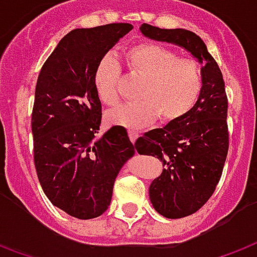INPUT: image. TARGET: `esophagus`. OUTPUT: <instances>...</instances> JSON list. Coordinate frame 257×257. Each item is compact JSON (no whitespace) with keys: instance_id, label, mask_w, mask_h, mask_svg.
<instances>
[{"instance_id":"obj_1","label":"esophagus","mask_w":257,"mask_h":257,"mask_svg":"<svg viewBox=\"0 0 257 257\" xmlns=\"http://www.w3.org/2000/svg\"><path fill=\"white\" fill-rule=\"evenodd\" d=\"M128 135H129V139L132 143L138 141V138H139V132L138 131H135V129H129L128 131Z\"/></svg>"}]
</instances>
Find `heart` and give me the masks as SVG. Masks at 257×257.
<instances>
[{
  "mask_svg": "<svg viewBox=\"0 0 257 257\" xmlns=\"http://www.w3.org/2000/svg\"><path fill=\"white\" fill-rule=\"evenodd\" d=\"M128 72L143 83L138 89L139 101L119 105L107 114L108 122L128 128H143L160 116L164 123L186 116L200 98L204 76L200 62L179 57L177 51L156 43H139L123 54ZM121 68L107 54L94 69L98 98L107 107L119 103Z\"/></svg>",
  "mask_w": 257,
  "mask_h": 257,
  "instance_id": "obj_1",
  "label": "heart"
}]
</instances>
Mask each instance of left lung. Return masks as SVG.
Returning a JSON list of instances; mask_svg holds the SVG:
<instances>
[{
    "label": "left lung",
    "mask_w": 257,
    "mask_h": 257,
    "mask_svg": "<svg viewBox=\"0 0 257 257\" xmlns=\"http://www.w3.org/2000/svg\"><path fill=\"white\" fill-rule=\"evenodd\" d=\"M141 30L153 40L186 48L204 62L203 91L193 110L177 122L149 131L135 143L138 153L157 157L164 166L149 189L153 207L167 218H182L209 200L222 175L229 146L225 83L220 66L196 33L149 23Z\"/></svg>",
    "instance_id": "obj_1"
}]
</instances>
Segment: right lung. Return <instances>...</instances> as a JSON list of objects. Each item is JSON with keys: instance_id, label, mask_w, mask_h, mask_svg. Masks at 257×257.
I'll list each match as a JSON object with an SVG mask.
<instances>
[{"instance_id": "1", "label": "right lung", "mask_w": 257, "mask_h": 257, "mask_svg": "<svg viewBox=\"0 0 257 257\" xmlns=\"http://www.w3.org/2000/svg\"><path fill=\"white\" fill-rule=\"evenodd\" d=\"M132 30L129 23L75 29L41 66L32 111L33 160L48 200L89 220L108 209L116 175L135 156L126 129L97 138L101 101L94 86L98 61Z\"/></svg>"}]
</instances>
